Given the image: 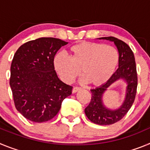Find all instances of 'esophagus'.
I'll use <instances>...</instances> for the list:
<instances>
[{
  "mask_svg": "<svg viewBox=\"0 0 150 150\" xmlns=\"http://www.w3.org/2000/svg\"><path fill=\"white\" fill-rule=\"evenodd\" d=\"M80 89H81V88H80V87H77V86L74 87L72 89V92L73 93H76V91H78L79 90H80Z\"/></svg>",
  "mask_w": 150,
  "mask_h": 150,
  "instance_id": "obj_1",
  "label": "esophagus"
}]
</instances>
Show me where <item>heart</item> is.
<instances>
[{"label": "heart", "mask_w": 150, "mask_h": 150, "mask_svg": "<svg viewBox=\"0 0 150 150\" xmlns=\"http://www.w3.org/2000/svg\"><path fill=\"white\" fill-rule=\"evenodd\" d=\"M70 57L59 54L54 65L63 80L71 83L80 74L83 81L92 86H100L112 76L120 62L115 47L103 43L83 41L69 50Z\"/></svg>", "instance_id": "b5f03b06"}]
</instances>
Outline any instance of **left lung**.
<instances>
[{
  "label": "left lung",
  "mask_w": 150,
  "mask_h": 150,
  "mask_svg": "<svg viewBox=\"0 0 150 150\" xmlns=\"http://www.w3.org/2000/svg\"><path fill=\"white\" fill-rule=\"evenodd\" d=\"M100 39L113 41L120 53L119 67L112 77L105 84L91 89V98L89 104L85 109V113L88 120L100 125H112L121 120L132 107L134 101L137 88V74L134 55L127 43L113 37L100 38ZM120 79L127 81V97L123 104L119 109L110 111L102 103V96L107 88Z\"/></svg>",
  "instance_id": "left-lung-1"
}]
</instances>
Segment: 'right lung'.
Masks as SVG:
<instances>
[{
    "label": "right lung",
    "mask_w": 150,
    "mask_h": 150,
    "mask_svg": "<svg viewBox=\"0 0 150 150\" xmlns=\"http://www.w3.org/2000/svg\"><path fill=\"white\" fill-rule=\"evenodd\" d=\"M67 42L41 38L24 43L16 52L10 67V85L17 110L30 121L44 122L53 119L72 86L61 81L54 58Z\"/></svg>",
    "instance_id": "right-lung-1"
}]
</instances>
